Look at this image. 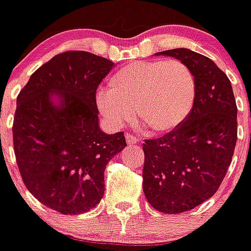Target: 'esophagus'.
Masks as SVG:
<instances>
[{
	"instance_id": "obj_1",
	"label": "esophagus",
	"mask_w": 251,
	"mask_h": 251,
	"mask_svg": "<svg viewBox=\"0 0 251 251\" xmlns=\"http://www.w3.org/2000/svg\"><path fill=\"white\" fill-rule=\"evenodd\" d=\"M126 142H127V144H136L140 142V138H138L137 136H133V135H130V133H127V135H126Z\"/></svg>"
}]
</instances>
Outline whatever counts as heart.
<instances>
[{
  "label": "heart",
  "instance_id": "b5f03b06",
  "mask_svg": "<svg viewBox=\"0 0 251 251\" xmlns=\"http://www.w3.org/2000/svg\"><path fill=\"white\" fill-rule=\"evenodd\" d=\"M197 81L186 63L177 59L135 62L119 69L109 91H100L97 107L113 127L130 121L132 108L154 132H168L181 125L193 109Z\"/></svg>",
  "mask_w": 251,
  "mask_h": 251
}]
</instances>
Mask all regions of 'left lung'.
I'll list each match as a JSON object with an SVG mask.
<instances>
[{"label":"left lung","mask_w":251,"mask_h":251,"mask_svg":"<svg viewBox=\"0 0 251 251\" xmlns=\"http://www.w3.org/2000/svg\"><path fill=\"white\" fill-rule=\"evenodd\" d=\"M186 63L197 81L188 118L143 143V191L165 214L188 211L211 198L226 176L237 142V104L227 75L210 58L187 48L155 53Z\"/></svg>","instance_id":"8db88e82"}]
</instances>
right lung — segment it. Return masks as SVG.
<instances>
[{"instance_id":"right-lung-1","label":"right lung","mask_w":251,"mask_h":251,"mask_svg":"<svg viewBox=\"0 0 251 251\" xmlns=\"http://www.w3.org/2000/svg\"><path fill=\"white\" fill-rule=\"evenodd\" d=\"M115 67L85 50L54 55L31 75L17 98L13 144L25 186L64 215L100 204L104 170L126 147L124 132L100 128L96 91Z\"/></svg>"}]
</instances>
